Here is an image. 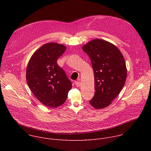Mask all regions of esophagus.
Returning a JSON list of instances; mask_svg holds the SVG:
<instances>
[{"label": "esophagus", "mask_w": 151, "mask_h": 151, "mask_svg": "<svg viewBox=\"0 0 151 151\" xmlns=\"http://www.w3.org/2000/svg\"><path fill=\"white\" fill-rule=\"evenodd\" d=\"M75 84L76 85V87H79V86H80V82L79 81H75Z\"/></svg>", "instance_id": "esophagus-1"}]
</instances>
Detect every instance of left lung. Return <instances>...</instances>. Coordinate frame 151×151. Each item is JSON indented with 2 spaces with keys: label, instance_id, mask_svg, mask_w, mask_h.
<instances>
[{
  "label": "left lung",
  "instance_id": "1",
  "mask_svg": "<svg viewBox=\"0 0 151 151\" xmlns=\"http://www.w3.org/2000/svg\"><path fill=\"white\" fill-rule=\"evenodd\" d=\"M82 50L90 58L94 75L96 92L89 102L97 109L104 108L124 86L127 78L124 58L115 45L99 39L88 42Z\"/></svg>",
  "mask_w": 151,
  "mask_h": 151
}]
</instances>
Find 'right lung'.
I'll return each instance as SVG.
<instances>
[{"instance_id": "right-lung-1", "label": "right lung", "mask_w": 151, "mask_h": 151, "mask_svg": "<svg viewBox=\"0 0 151 151\" xmlns=\"http://www.w3.org/2000/svg\"><path fill=\"white\" fill-rule=\"evenodd\" d=\"M66 47L57 43H48L31 57L26 69L29 87L40 103L50 107L62 105L72 88V82L57 63Z\"/></svg>"}]
</instances>
